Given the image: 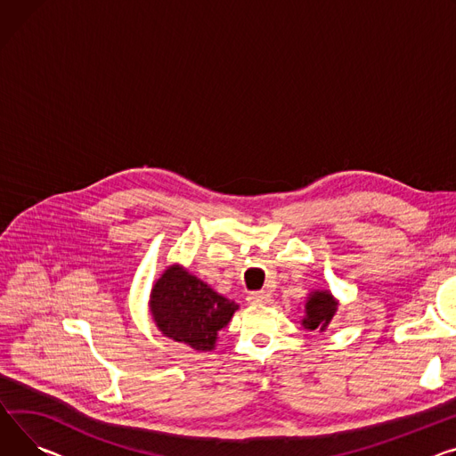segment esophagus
I'll use <instances>...</instances> for the list:
<instances>
[{
	"label": "esophagus",
	"instance_id": "1",
	"mask_svg": "<svg viewBox=\"0 0 456 456\" xmlns=\"http://www.w3.org/2000/svg\"><path fill=\"white\" fill-rule=\"evenodd\" d=\"M248 298H249L251 305H255V306L271 305V293H267V291H255Z\"/></svg>",
	"mask_w": 456,
	"mask_h": 456
}]
</instances>
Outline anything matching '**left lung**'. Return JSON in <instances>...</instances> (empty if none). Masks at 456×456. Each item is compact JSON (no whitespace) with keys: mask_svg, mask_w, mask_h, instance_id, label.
<instances>
[{"mask_svg":"<svg viewBox=\"0 0 456 456\" xmlns=\"http://www.w3.org/2000/svg\"><path fill=\"white\" fill-rule=\"evenodd\" d=\"M339 308V300L328 289H314L305 302V317L300 324L306 330L324 331Z\"/></svg>","mask_w":456,"mask_h":456,"instance_id":"1","label":"left lung"}]
</instances>
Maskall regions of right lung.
<instances>
[{"instance_id":"add662e5","label":"right lung","mask_w":456,"mask_h":456,"mask_svg":"<svg viewBox=\"0 0 456 456\" xmlns=\"http://www.w3.org/2000/svg\"><path fill=\"white\" fill-rule=\"evenodd\" d=\"M148 310L165 338L198 352H212L220 330L229 324L238 305L187 267L172 264L151 286Z\"/></svg>"}]
</instances>
